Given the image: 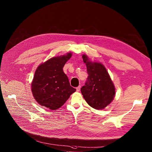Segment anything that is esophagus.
Listing matches in <instances>:
<instances>
[{
  "label": "esophagus",
  "mask_w": 152,
  "mask_h": 152,
  "mask_svg": "<svg viewBox=\"0 0 152 152\" xmlns=\"http://www.w3.org/2000/svg\"><path fill=\"white\" fill-rule=\"evenodd\" d=\"M80 88H81V86H78V87H77L76 88V90H77V91H80Z\"/></svg>",
  "instance_id": "esophagus-1"
}]
</instances>
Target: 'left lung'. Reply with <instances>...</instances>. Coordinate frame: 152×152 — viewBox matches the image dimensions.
Listing matches in <instances>:
<instances>
[{"label": "left lung", "mask_w": 152, "mask_h": 152, "mask_svg": "<svg viewBox=\"0 0 152 152\" xmlns=\"http://www.w3.org/2000/svg\"><path fill=\"white\" fill-rule=\"evenodd\" d=\"M82 58L86 66L88 77L85 85L81 88V93L91 107L104 109L114 99L115 85L102 64L91 61L85 54L82 55Z\"/></svg>", "instance_id": "obj_1"}]
</instances>
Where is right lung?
Returning <instances> with one entry per match:
<instances>
[{"label": "right lung", "mask_w": 152, "mask_h": 152, "mask_svg": "<svg viewBox=\"0 0 152 152\" xmlns=\"http://www.w3.org/2000/svg\"><path fill=\"white\" fill-rule=\"evenodd\" d=\"M72 56L66 55L53 57L40 64L35 70L31 83L34 99L40 105L55 110L60 108L76 90L70 85L63 67Z\"/></svg>", "instance_id": "right-lung-1"}]
</instances>
